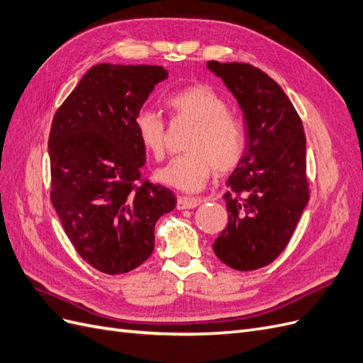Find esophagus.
Masks as SVG:
<instances>
[{"label": "esophagus", "instance_id": "esophagus-1", "mask_svg": "<svg viewBox=\"0 0 363 363\" xmlns=\"http://www.w3.org/2000/svg\"><path fill=\"white\" fill-rule=\"evenodd\" d=\"M199 204H200V200L194 199V196H177L179 211H184V208H195Z\"/></svg>", "mask_w": 363, "mask_h": 363}]
</instances>
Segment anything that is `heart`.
Listing matches in <instances>:
<instances>
[{
	"label": "heart",
	"instance_id": "1",
	"mask_svg": "<svg viewBox=\"0 0 363 363\" xmlns=\"http://www.w3.org/2000/svg\"><path fill=\"white\" fill-rule=\"evenodd\" d=\"M174 118L186 119L195 128L186 140L182 156L169 160L156 177L169 188L184 192L200 191L215 168L218 174L235 169L244 155L245 133L239 121L230 113L224 98L208 86H189L164 100ZM136 136L155 159L164 152V121L155 111H140L135 118Z\"/></svg>",
	"mask_w": 363,
	"mask_h": 363
}]
</instances>
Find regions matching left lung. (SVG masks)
<instances>
[{"label": "left lung", "mask_w": 363, "mask_h": 363, "mask_svg": "<svg viewBox=\"0 0 363 363\" xmlns=\"http://www.w3.org/2000/svg\"><path fill=\"white\" fill-rule=\"evenodd\" d=\"M244 113L245 150L227 180L228 223L213 242L230 268L267 267L286 248L309 201L303 123L288 95L248 63L207 62Z\"/></svg>", "instance_id": "8db88e82"}]
</instances>
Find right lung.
Returning a JSON list of instances; mask_svg holds the SVG:
<instances>
[{
	"mask_svg": "<svg viewBox=\"0 0 363 363\" xmlns=\"http://www.w3.org/2000/svg\"><path fill=\"white\" fill-rule=\"evenodd\" d=\"M168 71L100 63L57 108L48 139L51 203L71 244L95 269L124 274L155 250L157 219L174 194L142 180L145 150L135 118Z\"/></svg>",
	"mask_w": 363,
	"mask_h": 363,
	"instance_id": "1",
	"label": "right lung"
}]
</instances>
